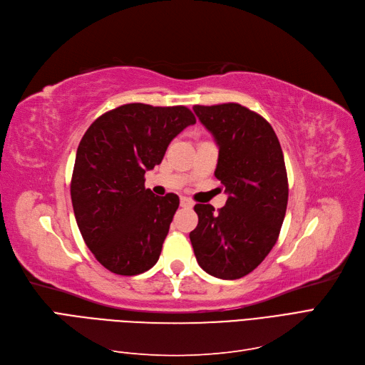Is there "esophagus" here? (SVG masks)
Returning a JSON list of instances; mask_svg holds the SVG:
<instances>
[{
  "label": "esophagus",
  "mask_w": 365,
  "mask_h": 365,
  "mask_svg": "<svg viewBox=\"0 0 365 365\" xmlns=\"http://www.w3.org/2000/svg\"><path fill=\"white\" fill-rule=\"evenodd\" d=\"M180 206L185 207V209H190V207L194 206V203H192V201H191L190 198H187V197H182V198H180Z\"/></svg>",
  "instance_id": "1"
}]
</instances>
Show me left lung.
Instances as JSON below:
<instances>
[{"label": "left lung", "instance_id": "left-lung-1", "mask_svg": "<svg viewBox=\"0 0 365 365\" xmlns=\"http://www.w3.org/2000/svg\"><path fill=\"white\" fill-rule=\"evenodd\" d=\"M198 120L218 144L215 178L228 194L224 207L195 205L190 233L203 271L221 279L248 275L271 252L286 217L289 183L272 126L239 103L194 105Z\"/></svg>", "mask_w": 365, "mask_h": 365}]
</instances>
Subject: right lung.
Instances as JSON below:
<instances>
[{"label":"right lung","mask_w":365,"mask_h":365,"mask_svg":"<svg viewBox=\"0 0 365 365\" xmlns=\"http://www.w3.org/2000/svg\"><path fill=\"white\" fill-rule=\"evenodd\" d=\"M195 117L186 106L126 103L93 121L81 140L71 183L76 224L96 260L117 275L153 267L179 197L145 190L144 174Z\"/></svg>","instance_id":"1"}]
</instances>
